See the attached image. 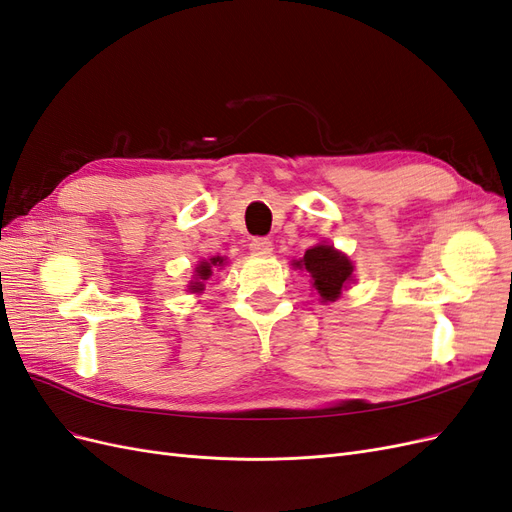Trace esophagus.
I'll return each mask as SVG.
<instances>
[{"instance_id":"1","label":"esophagus","mask_w":512,"mask_h":512,"mask_svg":"<svg viewBox=\"0 0 512 512\" xmlns=\"http://www.w3.org/2000/svg\"><path fill=\"white\" fill-rule=\"evenodd\" d=\"M250 250L254 254H271L273 252V243L269 239H265V237H254L250 241Z\"/></svg>"}]
</instances>
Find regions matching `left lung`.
<instances>
[{
  "instance_id": "1",
  "label": "left lung",
  "mask_w": 512,
  "mask_h": 512,
  "mask_svg": "<svg viewBox=\"0 0 512 512\" xmlns=\"http://www.w3.org/2000/svg\"><path fill=\"white\" fill-rule=\"evenodd\" d=\"M297 267L312 275L314 288L322 301H335L352 277V262L342 252L333 250L331 245H316L307 250L303 260L297 262Z\"/></svg>"
}]
</instances>
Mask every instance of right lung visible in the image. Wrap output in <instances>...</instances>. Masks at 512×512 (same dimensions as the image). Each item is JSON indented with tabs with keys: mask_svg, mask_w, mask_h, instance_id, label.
Segmentation results:
<instances>
[{
	"mask_svg": "<svg viewBox=\"0 0 512 512\" xmlns=\"http://www.w3.org/2000/svg\"><path fill=\"white\" fill-rule=\"evenodd\" d=\"M222 265H224V258H220V256L211 258V262H200L198 269H196V273H198L196 280H198V282H194V286H192L190 290H194V292H200V290H203V282H200V280H209L211 273H213V269H211V267H222Z\"/></svg>",
	"mask_w": 512,
	"mask_h": 512,
	"instance_id": "1",
	"label": "right lung"
}]
</instances>
